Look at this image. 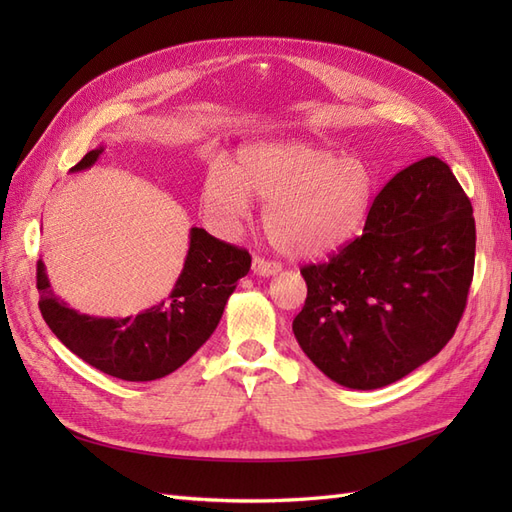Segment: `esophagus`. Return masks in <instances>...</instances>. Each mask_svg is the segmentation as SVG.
<instances>
[{"label":"esophagus","mask_w":512,"mask_h":512,"mask_svg":"<svg viewBox=\"0 0 512 512\" xmlns=\"http://www.w3.org/2000/svg\"><path fill=\"white\" fill-rule=\"evenodd\" d=\"M282 269V265L277 260H267V258H262V256H254V260H252V271L256 273V275H275L277 271Z\"/></svg>","instance_id":"obj_1"}]
</instances>
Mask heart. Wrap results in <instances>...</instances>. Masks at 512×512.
<instances>
[{"label": "heart", "mask_w": 512, "mask_h": 512, "mask_svg": "<svg viewBox=\"0 0 512 512\" xmlns=\"http://www.w3.org/2000/svg\"><path fill=\"white\" fill-rule=\"evenodd\" d=\"M378 181L363 158L305 141H269L241 149L237 170L215 162L203 183V211L220 235H235L267 200L262 222L277 250L318 256L363 230Z\"/></svg>", "instance_id": "1"}]
</instances>
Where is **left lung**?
<instances>
[{
  "mask_svg": "<svg viewBox=\"0 0 512 512\" xmlns=\"http://www.w3.org/2000/svg\"><path fill=\"white\" fill-rule=\"evenodd\" d=\"M472 203L438 158L384 185L363 235L301 269L299 346L348 389H380L433 359L455 335L474 275Z\"/></svg>",
  "mask_w": 512,
  "mask_h": 512,
  "instance_id": "obj_1",
  "label": "left lung"
}]
</instances>
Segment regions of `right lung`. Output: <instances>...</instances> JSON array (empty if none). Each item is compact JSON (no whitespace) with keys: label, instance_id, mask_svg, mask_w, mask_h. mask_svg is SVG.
I'll list each match as a JSON object with an SVG mask.
<instances>
[{"label":"right lung","instance_id":"obj_1","mask_svg":"<svg viewBox=\"0 0 512 512\" xmlns=\"http://www.w3.org/2000/svg\"><path fill=\"white\" fill-rule=\"evenodd\" d=\"M102 151L98 147L85 153L70 170L76 173L96 164ZM250 267V252L194 226L175 288L145 312L128 318L79 314L55 297L42 260H38L36 273L38 305L59 342L85 363L119 380L149 382L173 374L207 342L218 327L232 290Z\"/></svg>","mask_w":512,"mask_h":512}]
</instances>
